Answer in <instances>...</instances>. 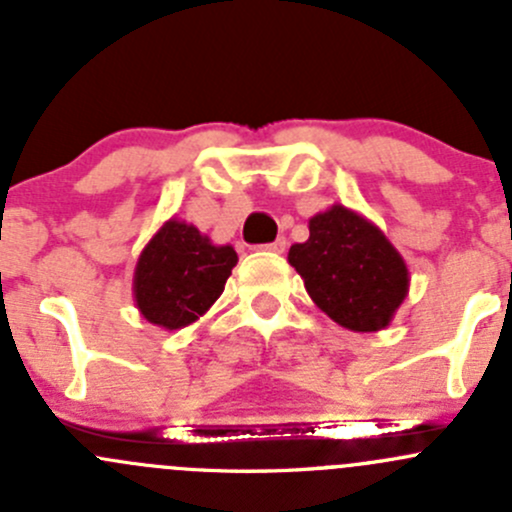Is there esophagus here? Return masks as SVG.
<instances>
[{
    "instance_id": "esophagus-1",
    "label": "esophagus",
    "mask_w": 512,
    "mask_h": 512,
    "mask_svg": "<svg viewBox=\"0 0 512 512\" xmlns=\"http://www.w3.org/2000/svg\"><path fill=\"white\" fill-rule=\"evenodd\" d=\"M265 250L277 252V255H282V252L287 250V240H285V237H277L275 242H270V245H265Z\"/></svg>"
}]
</instances>
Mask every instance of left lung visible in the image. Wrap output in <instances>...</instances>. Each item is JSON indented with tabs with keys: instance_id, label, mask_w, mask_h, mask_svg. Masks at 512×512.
Masks as SVG:
<instances>
[{
	"instance_id": "8db88e82",
	"label": "left lung",
	"mask_w": 512,
	"mask_h": 512,
	"mask_svg": "<svg viewBox=\"0 0 512 512\" xmlns=\"http://www.w3.org/2000/svg\"><path fill=\"white\" fill-rule=\"evenodd\" d=\"M287 260L312 302L352 332L386 329L409 294L399 250L371 220L339 203L309 218V240L289 247Z\"/></svg>"
}]
</instances>
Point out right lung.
<instances>
[{
	"mask_svg": "<svg viewBox=\"0 0 512 512\" xmlns=\"http://www.w3.org/2000/svg\"><path fill=\"white\" fill-rule=\"evenodd\" d=\"M235 265V247L215 245L195 225L170 218L138 255L133 302L160 329L190 327L223 294Z\"/></svg>",
	"mask_w": 512,
	"mask_h": 512,
	"instance_id": "obj_1",
	"label": "right lung"
}]
</instances>
